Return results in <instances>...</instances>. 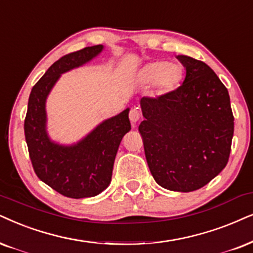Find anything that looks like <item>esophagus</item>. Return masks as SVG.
Listing matches in <instances>:
<instances>
[{"mask_svg":"<svg viewBox=\"0 0 253 253\" xmlns=\"http://www.w3.org/2000/svg\"><path fill=\"white\" fill-rule=\"evenodd\" d=\"M129 119L132 123H136L141 119V110L139 107H134L129 113Z\"/></svg>","mask_w":253,"mask_h":253,"instance_id":"esophagus-1","label":"esophagus"}]
</instances>
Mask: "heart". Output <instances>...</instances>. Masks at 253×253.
Here are the masks:
<instances>
[{"label":"heart","instance_id":"b5f03b06","mask_svg":"<svg viewBox=\"0 0 253 253\" xmlns=\"http://www.w3.org/2000/svg\"><path fill=\"white\" fill-rule=\"evenodd\" d=\"M142 76L146 82L159 83L162 89H170L177 84L181 78L180 68L168 62L150 63L143 69Z\"/></svg>","mask_w":253,"mask_h":253}]
</instances>
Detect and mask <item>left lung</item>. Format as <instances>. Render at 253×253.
I'll use <instances>...</instances> for the list:
<instances>
[{
  "label": "left lung",
  "instance_id": "8db88e82",
  "mask_svg": "<svg viewBox=\"0 0 253 253\" xmlns=\"http://www.w3.org/2000/svg\"><path fill=\"white\" fill-rule=\"evenodd\" d=\"M185 78L174 91L143 97L139 126L149 170L168 190L194 191L229 161L233 114L229 92L206 63L177 56Z\"/></svg>",
  "mask_w": 253,
  "mask_h": 253
}]
</instances>
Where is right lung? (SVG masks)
<instances>
[{"label": "right lung", "instance_id": "1", "mask_svg": "<svg viewBox=\"0 0 253 253\" xmlns=\"http://www.w3.org/2000/svg\"><path fill=\"white\" fill-rule=\"evenodd\" d=\"M101 50L103 45L87 46L63 56L35 84L29 97L24 134L34 170L41 181L70 198L97 196L106 189L118 148L130 130L127 108L105 120L77 145L59 146L47 137L45 100L52 86L62 73L88 62Z\"/></svg>", "mask_w": 253, "mask_h": 253}]
</instances>
